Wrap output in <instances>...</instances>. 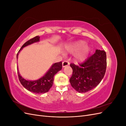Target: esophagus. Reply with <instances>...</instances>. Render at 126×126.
Instances as JSON below:
<instances>
[{"mask_svg": "<svg viewBox=\"0 0 126 126\" xmlns=\"http://www.w3.org/2000/svg\"><path fill=\"white\" fill-rule=\"evenodd\" d=\"M69 63L68 62V61H63V67H64L66 66H67L68 65H69Z\"/></svg>", "mask_w": 126, "mask_h": 126, "instance_id": "obj_1", "label": "esophagus"}]
</instances>
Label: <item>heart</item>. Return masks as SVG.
<instances>
[{
    "label": "heart",
    "instance_id": "1",
    "mask_svg": "<svg viewBox=\"0 0 126 126\" xmlns=\"http://www.w3.org/2000/svg\"><path fill=\"white\" fill-rule=\"evenodd\" d=\"M84 43L82 41H79L70 45L67 47V50L72 53L79 50L75 55L76 60L78 62L84 60L90 51L89 47L87 45H84Z\"/></svg>",
    "mask_w": 126,
    "mask_h": 126
}]
</instances>
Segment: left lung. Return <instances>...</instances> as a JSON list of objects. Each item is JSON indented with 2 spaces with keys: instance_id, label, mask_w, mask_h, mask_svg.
<instances>
[{
  "instance_id": "1",
  "label": "left lung",
  "mask_w": 126,
  "mask_h": 126,
  "mask_svg": "<svg viewBox=\"0 0 126 126\" xmlns=\"http://www.w3.org/2000/svg\"><path fill=\"white\" fill-rule=\"evenodd\" d=\"M78 64L70 63L72 74L69 81L78 92L86 93L97 86L104 78L107 67L106 53L96 50L84 62Z\"/></svg>"
}]
</instances>
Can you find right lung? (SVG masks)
<instances>
[{
  "label": "right lung",
  "instance_id": "add662e5",
  "mask_svg": "<svg viewBox=\"0 0 126 126\" xmlns=\"http://www.w3.org/2000/svg\"><path fill=\"white\" fill-rule=\"evenodd\" d=\"M39 38L40 37L39 36H37L26 42L18 52L17 54V59H18L19 52L22 50V48L27 46L36 43V42L39 41ZM62 69V62L55 63L52 64L51 68L43 77H41L38 80L34 81L26 80L24 78H22L20 76L19 72L18 67L17 73L18 78L20 83L27 90L35 94H44L48 92L49 89L51 88V87L53 85V82H54V76Z\"/></svg>",
  "mask_w": 126,
  "mask_h": 126
}]
</instances>
